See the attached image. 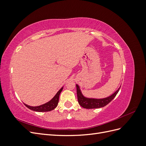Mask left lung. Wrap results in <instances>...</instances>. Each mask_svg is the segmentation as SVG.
Instances as JSON below:
<instances>
[{
  "label": "left lung",
  "mask_w": 146,
  "mask_h": 146,
  "mask_svg": "<svg viewBox=\"0 0 146 146\" xmlns=\"http://www.w3.org/2000/svg\"><path fill=\"white\" fill-rule=\"evenodd\" d=\"M76 87H77V94L78 104L81 106V107L86 109L99 108L105 107V106L108 104L110 102L115 98L116 94H117V92L119 91V89H120L121 88V87L119 88V89L111 96L108 97V98H104V99H88V98H85V97H84L82 94L79 86L77 85H76Z\"/></svg>",
  "instance_id": "obj_1"
}]
</instances>
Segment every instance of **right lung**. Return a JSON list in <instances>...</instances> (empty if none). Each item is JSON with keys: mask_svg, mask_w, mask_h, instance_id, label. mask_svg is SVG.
<instances>
[{"mask_svg": "<svg viewBox=\"0 0 146 146\" xmlns=\"http://www.w3.org/2000/svg\"><path fill=\"white\" fill-rule=\"evenodd\" d=\"M63 88H61V89L58 91V92L56 94L55 97L53 98L51 100L48 102L47 103H46L43 105L37 106V107H31V106L27 105L26 104H24L26 107L30 110H32L38 112H46V111H52L54 109H55L58 104L59 101V96L61 93V92L62 91Z\"/></svg>", "mask_w": 146, "mask_h": 146, "instance_id": "right-lung-1", "label": "right lung"}]
</instances>
